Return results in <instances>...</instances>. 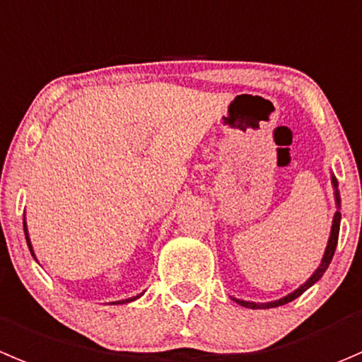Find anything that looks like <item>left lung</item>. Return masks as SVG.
Listing matches in <instances>:
<instances>
[{"label":"left lung","mask_w":362,"mask_h":362,"mask_svg":"<svg viewBox=\"0 0 362 362\" xmlns=\"http://www.w3.org/2000/svg\"><path fill=\"white\" fill-rule=\"evenodd\" d=\"M332 185H334V196H336V205H338L339 209V192H338V180H336L334 177H332ZM339 223H341V214H339V210H336L334 214V219H332V228H331V237H329V242H327V247H325V252H324V258H322V263L320 267H318L317 270L313 272V276H311L310 279H308L304 285H300L299 288L296 290V292L288 293L286 297H283V299L279 300H274V303H249V300H240V299H233L235 303L240 304V306L244 308H251V310H269V308H278V306H283V304H288L292 303L293 299H297L299 296H303L304 292H306L310 286H313L315 283L318 281V279L324 276V272L327 270L329 263H331L332 256H334V251H336V245H338V235H339Z\"/></svg>","instance_id":"8db88e82"}]
</instances>
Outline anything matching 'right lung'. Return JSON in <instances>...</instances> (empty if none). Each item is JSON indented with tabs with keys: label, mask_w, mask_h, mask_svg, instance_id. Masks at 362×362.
<instances>
[{
	"label": "right lung",
	"mask_w": 362,
	"mask_h": 362,
	"mask_svg": "<svg viewBox=\"0 0 362 362\" xmlns=\"http://www.w3.org/2000/svg\"><path fill=\"white\" fill-rule=\"evenodd\" d=\"M24 235H26V242H28V247H30V251H31V255L35 256V252H33V247H31V242H30V237H28V230H26V221H24ZM139 296H136V297H131V299H125V300H118V303H111V304H125V303H131V300H136L138 299Z\"/></svg>",
	"instance_id": "1"
}]
</instances>
